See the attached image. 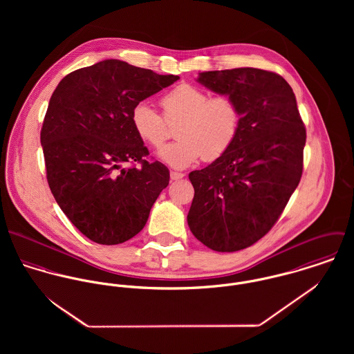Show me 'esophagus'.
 <instances>
[{"label": "esophagus", "mask_w": 354, "mask_h": 354, "mask_svg": "<svg viewBox=\"0 0 354 354\" xmlns=\"http://www.w3.org/2000/svg\"><path fill=\"white\" fill-rule=\"evenodd\" d=\"M183 177H184V173L174 171V170L170 171V178H171V180H180V178H183Z\"/></svg>", "instance_id": "obj_1"}]
</instances>
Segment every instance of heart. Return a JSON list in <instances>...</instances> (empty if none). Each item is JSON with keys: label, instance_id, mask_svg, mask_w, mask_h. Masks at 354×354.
<instances>
[{"label": "heart", "instance_id": "1", "mask_svg": "<svg viewBox=\"0 0 354 354\" xmlns=\"http://www.w3.org/2000/svg\"><path fill=\"white\" fill-rule=\"evenodd\" d=\"M163 117L149 102L133 106L131 121L138 136L159 150L170 136L169 125H176V140L159 152L163 162L184 169L199 158L212 162L236 142L241 113L227 95L209 97L202 88L183 83L160 100Z\"/></svg>", "mask_w": 354, "mask_h": 354}]
</instances>
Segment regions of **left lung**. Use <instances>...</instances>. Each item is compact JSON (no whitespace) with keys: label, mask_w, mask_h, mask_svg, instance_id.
<instances>
[{"label":"left lung","mask_w":354,"mask_h":354,"mask_svg":"<svg viewBox=\"0 0 354 354\" xmlns=\"http://www.w3.org/2000/svg\"><path fill=\"white\" fill-rule=\"evenodd\" d=\"M198 82L236 102L241 124L226 153L189 173L187 219L205 247L234 252L266 236L285 209L301 180L306 132L292 87L275 72L209 71Z\"/></svg>","instance_id":"left-lung-1"}]
</instances>
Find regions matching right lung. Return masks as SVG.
Returning a JSON list of instances; mask_svg holds the SVG:
<instances>
[{"label": "right lung", "instance_id": "obj_1", "mask_svg": "<svg viewBox=\"0 0 354 354\" xmlns=\"http://www.w3.org/2000/svg\"><path fill=\"white\" fill-rule=\"evenodd\" d=\"M178 79L104 59L71 72L54 90L41 131L46 177L62 212L91 241L135 237L167 187V167L146 159L131 114ZM127 161L141 166L122 168Z\"/></svg>", "mask_w": 354, "mask_h": 354}]
</instances>
